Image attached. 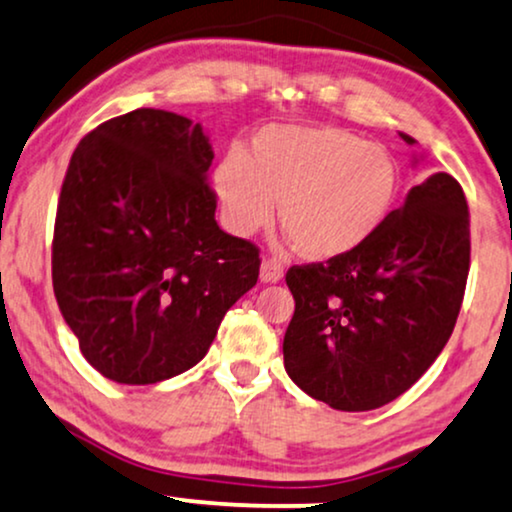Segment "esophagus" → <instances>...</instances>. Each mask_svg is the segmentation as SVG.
Masks as SVG:
<instances>
[{
  "instance_id": "obj_1",
  "label": "esophagus",
  "mask_w": 512,
  "mask_h": 512,
  "mask_svg": "<svg viewBox=\"0 0 512 512\" xmlns=\"http://www.w3.org/2000/svg\"><path fill=\"white\" fill-rule=\"evenodd\" d=\"M260 278H262V283H278L283 278V267L276 260H269L267 257V260H262Z\"/></svg>"
}]
</instances>
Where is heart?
I'll list each match as a JSON object with an SVG mask.
<instances>
[{
	"instance_id": "b5f03b06",
	"label": "heart",
	"mask_w": 512,
	"mask_h": 512,
	"mask_svg": "<svg viewBox=\"0 0 512 512\" xmlns=\"http://www.w3.org/2000/svg\"><path fill=\"white\" fill-rule=\"evenodd\" d=\"M229 229L250 236L278 219L302 255L335 260L366 243L399 191L392 153L340 127H264L248 155L229 153L215 170Z\"/></svg>"
}]
</instances>
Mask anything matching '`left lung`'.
<instances>
[{"label":"left lung","mask_w":512,"mask_h":512,"mask_svg":"<svg viewBox=\"0 0 512 512\" xmlns=\"http://www.w3.org/2000/svg\"><path fill=\"white\" fill-rule=\"evenodd\" d=\"M468 269V203L451 174L435 172L359 248L288 269L295 314L283 364L290 380L338 411L390 404L449 342Z\"/></svg>","instance_id":"left-lung-1"}]
</instances>
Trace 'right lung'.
<instances>
[{
	"label": "right lung",
	"instance_id": "obj_1",
	"mask_svg": "<svg viewBox=\"0 0 512 512\" xmlns=\"http://www.w3.org/2000/svg\"><path fill=\"white\" fill-rule=\"evenodd\" d=\"M200 122L137 108L89 132L58 198L51 278L82 357L153 385L208 354L260 276V250L219 229Z\"/></svg>",
	"mask_w": 512,
	"mask_h": 512
}]
</instances>
